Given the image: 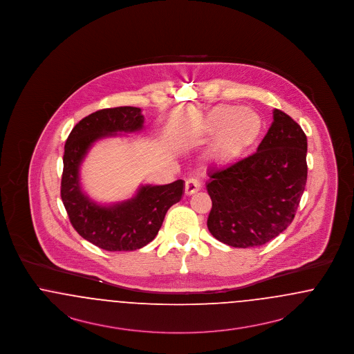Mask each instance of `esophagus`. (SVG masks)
Wrapping results in <instances>:
<instances>
[{
  "label": "esophagus",
  "instance_id": "esophagus-1",
  "mask_svg": "<svg viewBox=\"0 0 354 354\" xmlns=\"http://www.w3.org/2000/svg\"><path fill=\"white\" fill-rule=\"evenodd\" d=\"M201 189V182L195 178H189L185 180V195H192Z\"/></svg>",
  "mask_w": 354,
  "mask_h": 354
}]
</instances>
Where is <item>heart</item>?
<instances>
[{
  "label": "heart",
  "mask_w": 354,
  "mask_h": 354,
  "mask_svg": "<svg viewBox=\"0 0 354 354\" xmlns=\"http://www.w3.org/2000/svg\"><path fill=\"white\" fill-rule=\"evenodd\" d=\"M205 133L216 136L214 152L221 160H234L252 149L263 133V119L251 109L219 104L208 111Z\"/></svg>",
  "instance_id": "obj_1"
}]
</instances>
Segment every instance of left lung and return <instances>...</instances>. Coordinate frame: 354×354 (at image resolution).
<instances>
[{"mask_svg":"<svg viewBox=\"0 0 354 354\" xmlns=\"http://www.w3.org/2000/svg\"><path fill=\"white\" fill-rule=\"evenodd\" d=\"M306 149L303 129L274 109L257 151L208 172L212 208L207 227L212 236L227 245L250 248L286 231L305 189Z\"/></svg>","mask_w":354,"mask_h":354,"instance_id":"1","label":"left lung"}]
</instances>
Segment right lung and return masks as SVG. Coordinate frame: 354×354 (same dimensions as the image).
<instances>
[{"instance_id":"add662e5","label":"right lung","mask_w":354,"mask_h":354,"mask_svg":"<svg viewBox=\"0 0 354 354\" xmlns=\"http://www.w3.org/2000/svg\"><path fill=\"white\" fill-rule=\"evenodd\" d=\"M139 107L98 110L80 120L68 135L64 153L61 198L74 230L106 251H135L158 235L169 207L183 195V180L165 185H142L134 198L113 205L90 201L81 189L80 166L94 142L143 127Z\"/></svg>"}]
</instances>
